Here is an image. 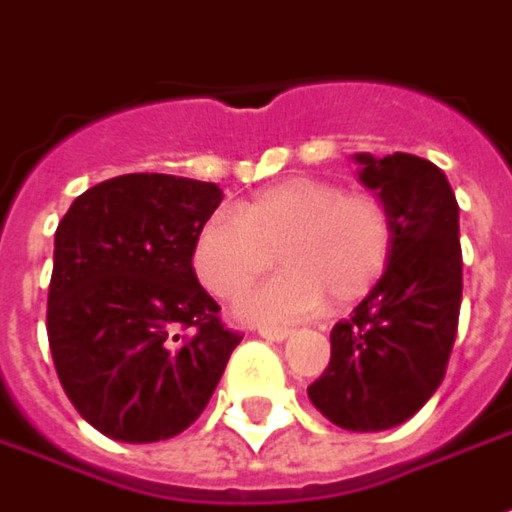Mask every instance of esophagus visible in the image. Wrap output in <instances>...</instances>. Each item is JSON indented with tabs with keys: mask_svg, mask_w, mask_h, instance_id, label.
<instances>
[{
	"mask_svg": "<svg viewBox=\"0 0 512 512\" xmlns=\"http://www.w3.org/2000/svg\"><path fill=\"white\" fill-rule=\"evenodd\" d=\"M257 334H260V337H266V340H274V343H283L286 337H291V328L260 326V328H257Z\"/></svg>",
	"mask_w": 512,
	"mask_h": 512,
	"instance_id": "esophagus-1",
	"label": "esophagus"
}]
</instances>
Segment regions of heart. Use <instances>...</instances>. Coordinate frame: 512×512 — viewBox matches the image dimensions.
<instances>
[{"label": "heart", "instance_id": "1", "mask_svg": "<svg viewBox=\"0 0 512 512\" xmlns=\"http://www.w3.org/2000/svg\"><path fill=\"white\" fill-rule=\"evenodd\" d=\"M272 249L286 269L240 297L235 314L243 320L289 323L320 311L328 297L357 303L391 260L394 218L371 192L300 175L260 189L238 212H215L195 235L192 266L206 289L229 300L269 266Z\"/></svg>", "mask_w": 512, "mask_h": 512}]
</instances>
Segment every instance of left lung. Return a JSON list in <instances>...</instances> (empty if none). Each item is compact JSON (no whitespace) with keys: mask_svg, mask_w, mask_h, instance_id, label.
I'll use <instances>...</instances> for the list:
<instances>
[{"mask_svg":"<svg viewBox=\"0 0 512 512\" xmlns=\"http://www.w3.org/2000/svg\"><path fill=\"white\" fill-rule=\"evenodd\" d=\"M394 218V252L351 320L331 328V362L311 405L345 431L397 428L433 397L462 306L459 203L445 172L408 152L354 155Z\"/></svg>","mask_w":512,"mask_h":512,"instance_id":"1","label":"left lung"}]
</instances>
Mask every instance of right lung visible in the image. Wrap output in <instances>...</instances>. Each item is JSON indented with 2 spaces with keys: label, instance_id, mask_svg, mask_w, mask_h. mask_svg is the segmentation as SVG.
Wrapping results in <instances>:
<instances>
[{
  "label": "right lung",
  "instance_id": "1",
  "mask_svg": "<svg viewBox=\"0 0 512 512\" xmlns=\"http://www.w3.org/2000/svg\"><path fill=\"white\" fill-rule=\"evenodd\" d=\"M218 184L161 172L90 186L56 229L47 340L64 394L115 442L186 431L235 345L195 269V235Z\"/></svg>",
  "mask_w": 512,
  "mask_h": 512
}]
</instances>
